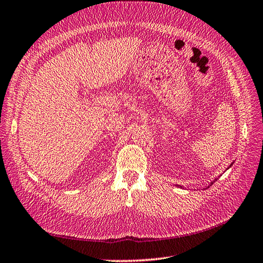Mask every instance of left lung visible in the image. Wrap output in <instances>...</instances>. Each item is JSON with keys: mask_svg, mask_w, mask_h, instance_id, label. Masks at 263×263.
I'll list each match as a JSON object with an SVG mask.
<instances>
[{"mask_svg": "<svg viewBox=\"0 0 263 263\" xmlns=\"http://www.w3.org/2000/svg\"><path fill=\"white\" fill-rule=\"evenodd\" d=\"M232 165H233V164H231V166H232ZM231 166H230V167H231ZM230 167H228V168H230ZM215 180H217V179H215ZM213 182H214V181H212V182L210 183V185H212V184H213ZM210 185H208V188L210 187Z\"/></svg>", "mask_w": 263, "mask_h": 263, "instance_id": "left-lung-1", "label": "left lung"}]
</instances>
